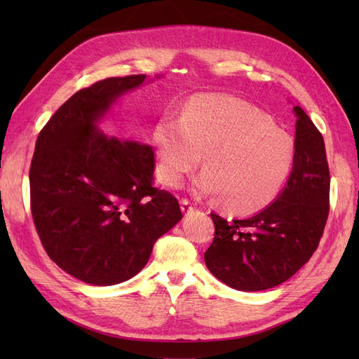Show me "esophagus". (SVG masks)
<instances>
[{"label":"esophagus","instance_id":"esophagus-1","mask_svg":"<svg viewBox=\"0 0 359 359\" xmlns=\"http://www.w3.org/2000/svg\"><path fill=\"white\" fill-rule=\"evenodd\" d=\"M180 208H182V212H184L185 216H189L193 212V210H194V205L189 202L188 199H182V202H180Z\"/></svg>","mask_w":359,"mask_h":359}]
</instances>
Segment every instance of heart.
Instances as JSON below:
<instances>
[{"instance_id": "1", "label": "heart", "mask_w": 359, "mask_h": 359, "mask_svg": "<svg viewBox=\"0 0 359 359\" xmlns=\"http://www.w3.org/2000/svg\"><path fill=\"white\" fill-rule=\"evenodd\" d=\"M157 177L177 187L199 166L202 194L219 196L222 207L253 215L276 199L294 163V143L255 104L225 95H202L180 120L163 117L154 128Z\"/></svg>"}]
</instances>
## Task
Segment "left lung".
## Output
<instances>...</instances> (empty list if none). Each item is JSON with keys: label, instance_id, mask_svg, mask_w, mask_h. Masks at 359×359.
I'll return each mask as SVG.
<instances>
[{"label": "left lung", "instance_id": "obj_1", "mask_svg": "<svg viewBox=\"0 0 359 359\" xmlns=\"http://www.w3.org/2000/svg\"><path fill=\"white\" fill-rule=\"evenodd\" d=\"M294 163L285 188L269 207L247 219L211 212L215 239L205 264L228 287L273 288L290 279L315 253L329 217L330 172L321 133L299 106Z\"/></svg>", "mask_w": 359, "mask_h": 359}]
</instances>
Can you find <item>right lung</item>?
Wrapping results in <instances>:
<instances>
[{
  "mask_svg": "<svg viewBox=\"0 0 359 359\" xmlns=\"http://www.w3.org/2000/svg\"><path fill=\"white\" fill-rule=\"evenodd\" d=\"M147 75L80 89L38 134L30 163V210L46 253L86 284L135 276L156 241L182 219L179 201L152 185L154 151L104 135L98 121Z\"/></svg>",
  "mask_w": 359,
  "mask_h": 359,
  "instance_id": "right-lung-1",
  "label": "right lung"
}]
</instances>
